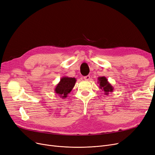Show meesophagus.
I'll return each mask as SVG.
<instances>
[{
    "label": "esophagus",
    "instance_id": "34e87169",
    "mask_svg": "<svg viewBox=\"0 0 155 155\" xmlns=\"http://www.w3.org/2000/svg\"><path fill=\"white\" fill-rule=\"evenodd\" d=\"M84 80H86V81H88V80L90 79V76L89 75L86 76H84Z\"/></svg>",
    "mask_w": 155,
    "mask_h": 155
}]
</instances>
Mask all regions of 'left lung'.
<instances>
[{
  "mask_svg": "<svg viewBox=\"0 0 155 155\" xmlns=\"http://www.w3.org/2000/svg\"><path fill=\"white\" fill-rule=\"evenodd\" d=\"M98 83L99 84V88L104 91L105 95H107L110 92H113L114 90L113 86L109 83L106 77L102 76L98 78Z\"/></svg>",
  "mask_w": 155,
  "mask_h": 155,
  "instance_id": "left-lung-1",
  "label": "left lung"
}]
</instances>
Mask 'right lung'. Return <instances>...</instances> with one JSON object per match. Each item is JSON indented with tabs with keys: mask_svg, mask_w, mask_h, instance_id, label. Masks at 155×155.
Listing matches in <instances>:
<instances>
[{
	"mask_svg": "<svg viewBox=\"0 0 155 155\" xmlns=\"http://www.w3.org/2000/svg\"><path fill=\"white\" fill-rule=\"evenodd\" d=\"M76 79L75 78H69L64 76L60 79V82L54 88V92L62 98H66L70 94L74 86H75Z\"/></svg>",
	"mask_w": 155,
	"mask_h": 155,
	"instance_id": "add662e5",
	"label": "right lung"
}]
</instances>
